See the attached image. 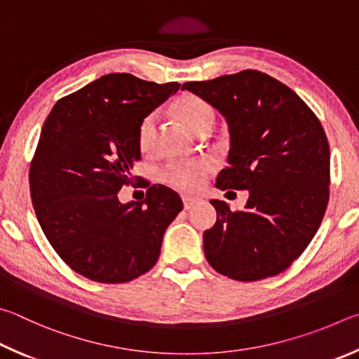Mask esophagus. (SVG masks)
<instances>
[{
	"instance_id": "34e87169",
	"label": "esophagus",
	"mask_w": 359,
	"mask_h": 359,
	"mask_svg": "<svg viewBox=\"0 0 359 359\" xmlns=\"http://www.w3.org/2000/svg\"><path fill=\"white\" fill-rule=\"evenodd\" d=\"M197 202H198L197 197H189V196H184V197H183V203H184V208H186V210L192 208V206L196 205Z\"/></svg>"
}]
</instances>
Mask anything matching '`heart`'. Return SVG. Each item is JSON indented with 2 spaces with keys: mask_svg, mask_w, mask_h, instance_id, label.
<instances>
[{
  "mask_svg": "<svg viewBox=\"0 0 359 359\" xmlns=\"http://www.w3.org/2000/svg\"><path fill=\"white\" fill-rule=\"evenodd\" d=\"M175 115L194 134L205 128H212L215 124V110L205 99L192 93H186L176 99L173 105ZM156 134V116L148 115L142 119L137 128V144L142 153H149L154 144ZM208 163L198 162H180L170 163L162 172V180L167 184L178 187L183 191H196L203 183L205 175L208 173Z\"/></svg>",
  "mask_w": 359,
  "mask_h": 359,
  "instance_id": "heart-1",
  "label": "heart"
}]
</instances>
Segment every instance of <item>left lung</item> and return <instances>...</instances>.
<instances>
[{"instance_id":"obj_1","label":"left lung","mask_w":359,"mask_h":359,"mask_svg":"<svg viewBox=\"0 0 359 359\" xmlns=\"http://www.w3.org/2000/svg\"><path fill=\"white\" fill-rule=\"evenodd\" d=\"M229 124V165L219 189L249 191L241 211L211 200L216 224L203 233L210 265L230 279L276 276L304 252L330 198V144L297 93L259 71L187 81Z\"/></svg>"}]
</instances>
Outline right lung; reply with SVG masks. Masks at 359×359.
<instances>
[{"mask_svg": "<svg viewBox=\"0 0 359 359\" xmlns=\"http://www.w3.org/2000/svg\"><path fill=\"white\" fill-rule=\"evenodd\" d=\"M130 74H109L53 105L29 168L31 200L43 235L86 279L121 284L149 271L183 202L153 184L142 202L121 203L142 159L137 128L180 90Z\"/></svg>", "mask_w": 359, "mask_h": 359, "instance_id": "add662e5", "label": "right lung"}]
</instances>
